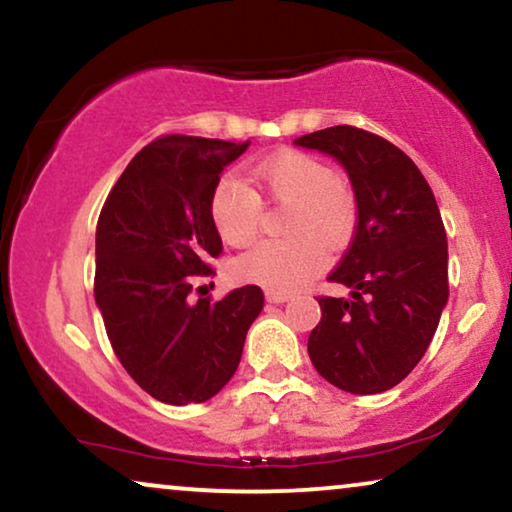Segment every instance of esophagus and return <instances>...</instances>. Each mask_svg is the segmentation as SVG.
Returning a JSON list of instances; mask_svg holds the SVG:
<instances>
[{"label":"esophagus","mask_w":512,"mask_h":512,"mask_svg":"<svg viewBox=\"0 0 512 512\" xmlns=\"http://www.w3.org/2000/svg\"><path fill=\"white\" fill-rule=\"evenodd\" d=\"M267 302L269 304H283V302H288V299L292 297L290 292H278V290H267Z\"/></svg>","instance_id":"esophagus-1"}]
</instances>
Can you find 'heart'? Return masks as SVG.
<instances>
[{
    "label": "heart",
    "instance_id": "obj_1",
    "mask_svg": "<svg viewBox=\"0 0 512 512\" xmlns=\"http://www.w3.org/2000/svg\"><path fill=\"white\" fill-rule=\"evenodd\" d=\"M257 189L290 206L285 241H264L234 262L238 281L269 290H295L327 262V248H342L356 229V201L335 170L304 152H281L252 170ZM210 220L227 245H248L260 227V201L236 177H222L210 196Z\"/></svg>",
    "mask_w": 512,
    "mask_h": 512
}]
</instances>
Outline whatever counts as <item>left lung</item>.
Instances as JSON below:
<instances>
[{
    "label": "left lung",
    "mask_w": 512,
    "mask_h": 512,
    "mask_svg": "<svg viewBox=\"0 0 512 512\" xmlns=\"http://www.w3.org/2000/svg\"><path fill=\"white\" fill-rule=\"evenodd\" d=\"M295 145L332 156L358 208L356 234L330 274L351 297H318L311 363L346 393L388 391L424 358L449 297L438 203L410 156L363 128L332 126Z\"/></svg>",
    "instance_id": "obj_1"
}]
</instances>
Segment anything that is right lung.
<instances>
[{"label": "right lung", "instance_id": "add662e5", "mask_svg": "<svg viewBox=\"0 0 512 512\" xmlns=\"http://www.w3.org/2000/svg\"><path fill=\"white\" fill-rule=\"evenodd\" d=\"M250 142L166 135L142 147L109 192L95 229V304L138 386L168 405L206 403L234 377L264 295L189 299L222 252L210 196Z\"/></svg>", "mask_w": 512, "mask_h": 512}]
</instances>
